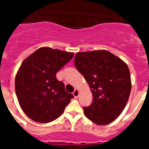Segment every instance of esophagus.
I'll list each match as a JSON object with an SVG mask.
<instances>
[{
  "instance_id": "34e87169",
  "label": "esophagus",
  "mask_w": 149,
  "mask_h": 149,
  "mask_svg": "<svg viewBox=\"0 0 149 149\" xmlns=\"http://www.w3.org/2000/svg\"><path fill=\"white\" fill-rule=\"evenodd\" d=\"M73 95H74V98H77V97H78V95H79V91H78V89H75V90L74 91V92H73Z\"/></svg>"
}]
</instances>
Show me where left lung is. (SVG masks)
<instances>
[{"mask_svg":"<svg viewBox=\"0 0 149 149\" xmlns=\"http://www.w3.org/2000/svg\"><path fill=\"white\" fill-rule=\"evenodd\" d=\"M74 65L93 93V103L84 107L87 119L98 125L113 122L124 110L131 93L127 64L105 50L78 52Z\"/></svg>","mask_w":149,"mask_h":149,"instance_id":"obj_1","label":"left lung"}]
</instances>
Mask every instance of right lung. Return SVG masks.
<instances>
[{"mask_svg": "<svg viewBox=\"0 0 149 149\" xmlns=\"http://www.w3.org/2000/svg\"><path fill=\"white\" fill-rule=\"evenodd\" d=\"M74 53L40 48L22 62L15 76V93L24 113L32 120L48 123L61 116L74 95L56 78Z\"/></svg>", "mask_w": 149, "mask_h": 149, "instance_id": "1", "label": "right lung"}]
</instances>
